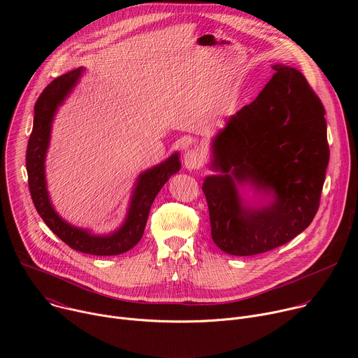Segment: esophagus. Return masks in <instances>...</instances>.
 I'll list each match as a JSON object with an SVG mask.
<instances>
[{"label":"esophagus","mask_w":358,"mask_h":358,"mask_svg":"<svg viewBox=\"0 0 358 358\" xmlns=\"http://www.w3.org/2000/svg\"><path fill=\"white\" fill-rule=\"evenodd\" d=\"M202 155L198 148H189L185 151L182 157L184 166L187 170H198L202 166Z\"/></svg>","instance_id":"esophagus-1"}]
</instances>
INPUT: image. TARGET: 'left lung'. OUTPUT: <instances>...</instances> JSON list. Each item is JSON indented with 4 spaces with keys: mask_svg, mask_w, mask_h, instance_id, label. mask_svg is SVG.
Instances as JSON below:
<instances>
[{
    "mask_svg": "<svg viewBox=\"0 0 358 358\" xmlns=\"http://www.w3.org/2000/svg\"><path fill=\"white\" fill-rule=\"evenodd\" d=\"M273 76L250 105L234 115L214 138L206 195L211 236L235 257H250L292 241L319 207L330 159L326 110L297 69L275 65ZM250 180L275 194L268 208L241 206L236 184Z\"/></svg>",
    "mask_w": 358,
    "mask_h": 358,
    "instance_id": "8db88e82",
    "label": "left lung"
}]
</instances>
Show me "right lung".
Masks as SVG:
<instances>
[{"mask_svg":"<svg viewBox=\"0 0 358 358\" xmlns=\"http://www.w3.org/2000/svg\"><path fill=\"white\" fill-rule=\"evenodd\" d=\"M82 68L71 71L55 80L50 82L39 94L34 108V127L27 147V173L29 192L34 206L48 225L59 239H62L72 249L96 255V257H113L131 249L141 239L151 203L157 196L159 191L169 181V178L180 170L178 155H173L164 163L152 167L143 173L133 192L129 215L122 228L110 235L96 236L83 229H78L65 222L52 208L49 202L46 184H45V155L49 144L50 123L58 106L62 103L66 94L76 85Z\"/></svg>","mask_w":358,"mask_h":358,"instance_id":"right-lung-1","label":"right lung"}]
</instances>
